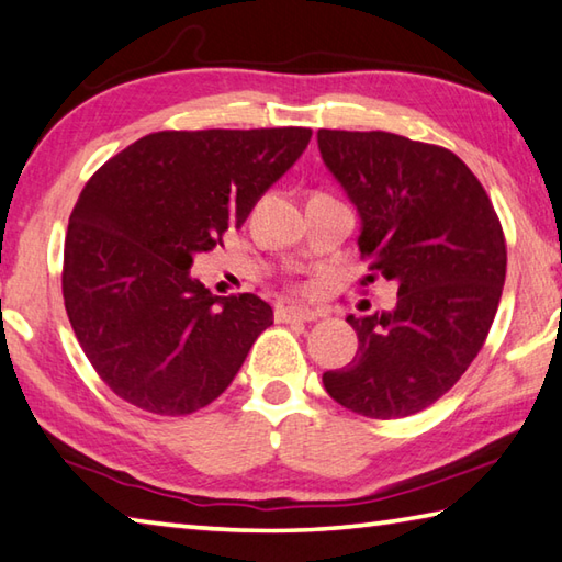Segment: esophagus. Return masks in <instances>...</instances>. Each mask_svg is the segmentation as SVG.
<instances>
[{
  "instance_id": "esophagus-1",
  "label": "esophagus",
  "mask_w": 562,
  "mask_h": 562,
  "mask_svg": "<svg viewBox=\"0 0 562 562\" xmlns=\"http://www.w3.org/2000/svg\"><path fill=\"white\" fill-rule=\"evenodd\" d=\"M276 321L279 323H293V321H318L321 318V311H313V308H301V306H279L276 308Z\"/></svg>"
}]
</instances>
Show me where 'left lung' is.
<instances>
[{"instance_id":"obj_1","label":"left lung","mask_w":562,"mask_h":562,"mask_svg":"<svg viewBox=\"0 0 562 562\" xmlns=\"http://www.w3.org/2000/svg\"><path fill=\"white\" fill-rule=\"evenodd\" d=\"M318 147L360 214L370 271L397 283L395 308L348 316L358 352L352 366L323 372V385L362 417L417 415L484 346L506 281L504 229L476 175L447 147L326 127Z\"/></svg>"}]
</instances>
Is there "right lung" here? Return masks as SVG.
Listing matches in <instances>:
<instances>
[{
	"label": "right lung",
	"mask_w": 562,
	"mask_h": 562,
	"mask_svg": "<svg viewBox=\"0 0 562 562\" xmlns=\"http://www.w3.org/2000/svg\"><path fill=\"white\" fill-rule=\"evenodd\" d=\"M311 127L150 133L111 157L68 220L61 289L88 362L117 397L182 417L232 385L273 311L190 273L306 150Z\"/></svg>",
	"instance_id": "obj_1"
}]
</instances>
